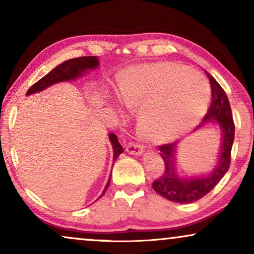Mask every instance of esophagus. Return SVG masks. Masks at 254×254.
I'll use <instances>...</instances> for the list:
<instances>
[{
    "instance_id": "1",
    "label": "esophagus",
    "mask_w": 254,
    "mask_h": 254,
    "mask_svg": "<svg viewBox=\"0 0 254 254\" xmlns=\"http://www.w3.org/2000/svg\"><path fill=\"white\" fill-rule=\"evenodd\" d=\"M126 151L130 155H136V156L142 155V152H143V145H141L138 143H134V142H130V143L127 144Z\"/></svg>"
}]
</instances>
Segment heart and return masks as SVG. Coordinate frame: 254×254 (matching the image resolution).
I'll use <instances>...</instances> for the list:
<instances>
[{
  "label": "heart",
  "instance_id": "1",
  "mask_svg": "<svg viewBox=\"0 0 254 254\" xmlns=\"http://www.w3.org/2000/svg\"><path fill=\"white\" fill-rule=\"evenodd\" d=\"M120 102L135 109L138 136L164 143L190 129L206 112L210 86L200 72L172 62H156L117 76Z\"/></svg>",
  "mask_w": 254,
  "mask_h": 254
}]
</instances>
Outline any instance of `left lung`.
<instances>
[{
  "instance_id": "left-lung-1",
  "label": "left lung",
  "mask_w": 254,
  "mask_h": 254,
  "mask_svg": "<svg viewBox=\"0 0 254 254\" xmlns=\"http://www.w3.org/2000/svg\"><path fill=\"white\" fill-rule=\"evenodd\" d=\"M206 74L211 88V103L203 121L197 128L206 123H216L221 129L222 142L217 165L209 175L200 177H180L176 170V149L178 141L159 145V155L164 161V173L152 183V189L165 199L177 203H190L200 200L210 192L223 178L230 166L231 148L235 138V124L232 119L230 103L227 93L213 76Z\"/></svg>"
}]
</instances>
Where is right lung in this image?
<instances>
[{"mask_svg":"<svg viewBox=\"0 0 254 254\" xmlns=\"http://www.w3.org/2000/svg\"><path fill=\"white\" fill-rule=\"evenodd\" d=\"M98 65H99V61L98 59H97V57L75 58V59H70V60L62 62L61 64H59L58 67H55L53 70L48 72L46 76H44V77L40 78L37 83H34V84L27 90L26 96L43 91V90L48 88V86L55 84V83L72 81V79L81 77V76H83V74H85V72L89 70V69H95L98 67ZM109 138L113 148V161H116L118 156L123 154L124 149L119 143V141H118V137L116 134H109ZM110 180L111 178L109 179V182H107L102 195L103 194H105L107 187L110 185Z\"/></svg>","mask_w":254,"mask_h":254,"instance_id":"1","label":"right lung"}]
</instances>
